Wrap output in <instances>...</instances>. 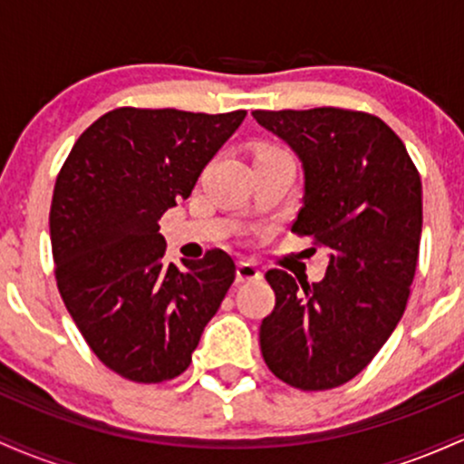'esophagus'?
Listing matches in <instances>:
<instances>
[{"mask_svg": "<svg viewBox=\"0 0 464 464\" xmlns=\"http://www.w3.org/2000/svg\"><path fill=\"white\" fill-rule=\"evenodd\" d=\"M237 284H246V281H257L262 279V268L255 262H239L236 268Z\"/></svg>", "mask_w": 464, "mask_h": 464, "instance_id": "34e87169", "label": "esophagus"}]
</instances>
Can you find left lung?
I'll return each instance as SVG.
<instances>
[{
	"label": "left lung",
	"mask_w": 464,
	"mask_h": 464,
	"mask_svg": "<svg viewBox=\"0 0 464 464\" xmlns=\"http://www.w3.org/2000/svg\"><path fill=\"white\" fill-rule=\"evenodd\" d=\"M303 163L292 233L329 248L323 281L268 270L275 310L259 327L268 369L301 391L347 384L401 321L419 259L420 177L380 117L321 106L253 111Z\"/></svg>",
	"instance_id": "obj_1"
}]
</instances>
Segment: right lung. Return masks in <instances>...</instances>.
Instances as JSON below:
<instances>
[{
  "instance_id": "right-lung-1",
  "label": "right lung",
  "mask_w": 464,
  "mask_h": 464,
  "mask_svg": "<svg viewBox=\"0 0 464 464\" xmlns=\"http://www.w3.org/2000/svg\"><path fill=\"white\" fill-rule=\"evenodd\" d=\"M244 117L121 106L78 137L58 172L50 209L58 292L98 360L126 380L159 384L188 369L236 279L220 248L183 268L165 264L159 220L189 198Z\"/></svg>"
}]
</instances>
